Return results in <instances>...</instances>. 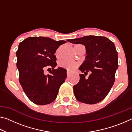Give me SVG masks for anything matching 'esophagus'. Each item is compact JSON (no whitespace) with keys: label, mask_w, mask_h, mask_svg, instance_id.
Listing matches in <instances>:
<instances>
[{"label":"esophagus","mask_w":132,"mask_h":132,"mask_svg":"<svg viewBox=\"0 0 132 132\" xmlns=\"http://www.w3.org/2000/svg\"><path fill=\"white\" fill-rule=\"evenodd\" d=\"M66 73H67V76H69L70 75V72H69V71H67Z\"/></svg>","instance_id":"esophagus-1"}]
</instances>
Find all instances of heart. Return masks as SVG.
Instances as JSON below:
<instances>
[{"label":"heart","mask_w":132,"mask_h":132,"mask_svg":"<svg viewBox=\"0 0 132 132\" xmlns=\"http://www.w3.org/2000/svg\"><path fill=\"white\" fill-rule=\"evenodd\" d=\"M80 45H82L77 44V45H76L75 46H78ZM60 50H61V48H58L56 50V55L57 56L59 55ZM78 65H79V64H78V63H77V62H72V61H64L61 62V63H60V66H61V68H65L70 71H73L75 70V69L77 68Z\"/></svg>","instance_id":"heart-1"}]
</instances>
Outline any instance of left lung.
I'll return each mask as SVG.
<instances>
[{
	"mask_svg": "<svg viewBox=\"0 0 132 132\" xmlns=\"http://www.w3.org/2000/svg\"><path fill=\"white\" fill-rule=\"evenodd\" d=\"M86 46L87 56L79 70L80 80L73 87L75 97L82 103L95 104L103 100L112 87L118 68V52L114 43L102 36L88 35L67 40ZM90 72L88 78L85 76Z\"/></svg>",
	"mask_w": 132,
	"mask_h": 132,
	"instance_id": "1",
	"label": "left lung"
}]
</instances>
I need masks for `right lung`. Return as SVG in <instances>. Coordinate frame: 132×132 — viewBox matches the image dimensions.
Segmentation results:
<instances>
[{
    "instance_id": "right-lung-1",
    "label": "right lung",
    "mask_w": 132,
    "mask_h": 132,
    "mask_svg": "<svg viewBox=\"0 0 132 132\" xmlns=\"http://www.w3.org/2000/svg\"><path fill=\"white\" fill-rule=\"evenodd\" d=\"M66 42L50 38L33 37L20 43L16 52L19 82L33 103L44 105L56 98L67 74L66 69H55L57 65L55 53L60 45ZM48 67H51L53 70L50 75H45L44 69Z\"/></svg>"
}]
</instances>
